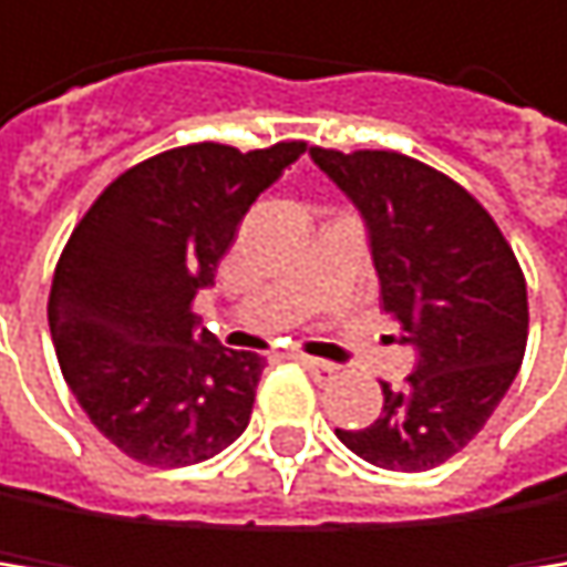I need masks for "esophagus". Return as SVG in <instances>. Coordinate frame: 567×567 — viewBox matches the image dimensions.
Returning a JSON list of instances; mask_svg holds the SVG:
<instances>
[{"label": "esophagus", "mask_w": 567, "mask_h": 567, "mask_svg": "<svg viewBox=\"0 0 567 567\" xmlns=\"http://www.w3.org/2000/svg\"><path fill=\"white\" fill-rule=\"evenodd\" d=\"M302 360V367L309 370V374L316 378V381H330V378H337L340 374V367L337 363H326V360H316V357H299Z\"/></svg>", "instance_id": "obj_1"}]
</instances>
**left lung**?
I'll return each instance as SVG.
<instances>
[{
  "label": "left lung",
  "instance_id": "obj_1",
  "mask_svg": "<svg viewBox=\"0 0 567 567\" xmlns=\"http://www.w3.org/2000/svg\"><path fill=\"white\" fill-rule=\"evenodd\" d=\"M360 210L384 309L419 363L384 388L381 419L337 429L360 460L422 473L460 452L511 391L527 347L524 271L493 217L432 166L398 152L309 148Z\"/></svg>",
  "mask_w": 567,
  "mask_h": 567
}]
</instances>
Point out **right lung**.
<instances>
[{
	"label": "right lung",
	"instance_id": "right-lung-1",
	"mask_svg": "<svg viewBox=\"0 0 567 567\" xmlns=\"http://www.w3.org/2000/svg\"><path fill=\"white\" fill-rule=\"evenodd\" d=\"M302 148H169L122 173L74 227L53 271L50 337L78 404L132 460L193 466L248 429L265 357L220 347L193 299Z\"/></svg>",
	"mask_w": 567,
	"mask_h": 567
}]
</instances>
